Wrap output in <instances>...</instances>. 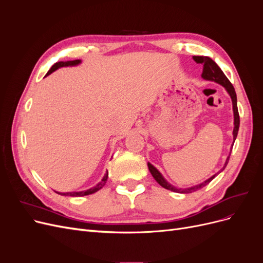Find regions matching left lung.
Here are the masks:
<instances>
[{
  "mask_svg": "<svg viewBox=\"0 0 263 263\" xmlns=\"http://www.w3.org/2000/svg\"><path fill=\"white\" fill-rule=\"evenodd\" d=\"M193 60L196 63H201L203 66V72H202V78L205 79V80H210V81H214L216 82L220 85H222L226 89V91L228 92V94L230 95V98H232L233 101V110H234V130H233V135H234V141L237 137V134H238V129H239V124H240V119H239V113H238V107H237V95L235 92V89L233 84L230 83V81L227 79V77L224 74V72L220 70V68L216 65V62H215L213 59H211L210 57H204V55H193ZM229 160V156L227 157V160L225 162V165L222 166V169L219 171L221 172L226 168V165L228 163ZM148 168L150 173L153 174V177L155 178V180L160 184L162 187L166 189V190H170L173 191V192H177V193H192L195 192L197 190H201L203 189L205 185H208L209 183L217 176L219 173L214 174L213 177H211L210 179H208L206 181L202 182L201 184H197L194 186H191V187H186V189H178L176 186L171 185L169 182H166V180L162 177V174L159 172L155 166L148 162Z\"/></svg>",
  "mask_w": 263,
  "mask_h": 263,
  "instance_id": "1",
  "label": "left lung"
}]
</instances>
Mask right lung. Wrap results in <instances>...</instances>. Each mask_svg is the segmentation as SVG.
<instances>
[{
  "instance_id": "obj_1",
  "label": "right lung",
  "mask_w": 263,
  "mask_h": 263,
  "mask_svg": "<svg viewBox=\"0 0 263 263\" xmlns=\"http://www.w3.org/2000/svg\"><path fill=\"white\" fill-rule=\"evenodd\" d=\"M79 63H81V60H72V61H59V62H55L54 65L50 68V70L48 71V72H47V74H46V77L47 76H49L50 73H52L53 71H55L57 69H59V68H61V67H72V66H78ZM107 177H108V172L106 171V173H105V176L103 177V179H102V181L100 182V183H98L97 185L95 186H93V187H91V189H89V190H85V191H81V192H67V193H60V192H54L55 193H58V194H60V195H67V196H84V195H89V194H93V193H95V192H98L99 190H101L103 186L105 185V183H106V181H107Z\"/></svg>"
}]
</instances>
